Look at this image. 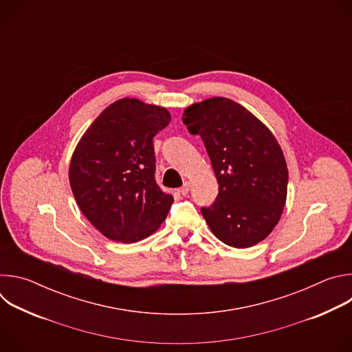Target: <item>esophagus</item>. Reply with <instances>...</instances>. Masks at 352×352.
Here are the masks:
<instances>
[{"label": "esophagus", "instance_id": "obj_1", "mask_svg": "<svg viewBox=\"0 0 352 352\" xmlns=\"http://www.w3.org/2000/svg\"><path fill=\"white\" fill-rule=\"evenodd\" d=\"M189 189H190V182L189 181H185L184 182V185L181 186V189H179V192H181V195H188V192H189Z\"/></svg>", "mask_w": 352, "mask_h": 352}]
</instances>
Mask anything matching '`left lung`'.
<instances>
[{
    "label": "left lung",
    "instance_id": "left-lung-1",
    "mask_svg": "<svg viewBox=\"0 0 352 352\" xmlns=\"http://www.w3.org/2000/svg\"><path fill=\"white\" fill-rule=\"evenodd\" d=\"M182 121L200 135L210 157L219 195L202 208L212 232L234 248H250L277 226L287 200L288 168L272 131L226 97L190 104Z\"/></svg>",
    "mask_w": 352,
    "mask_h": 352
}]
</instances>
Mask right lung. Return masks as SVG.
I'll list each match as a JSON object with an SVG mask.
<instances>
[{
	"mask_svg": "<svg viewBox=\"0 0 352 352\" xmlns=\"http://www.w3.org/2000/svg\"><path fill=\"white\" fill-rule=\"evenodd\" d=\"M171 121L167 109L120 98L91 122L69 163L83 216L111 241L132 243L159 230L174 202L155 179L153 138Z\"/></svg>",
	"mask_w": 352,
	"mask_h": 352,
	"instance_id": "add662e5",
	"label": "right lung"
}]
</instances>
